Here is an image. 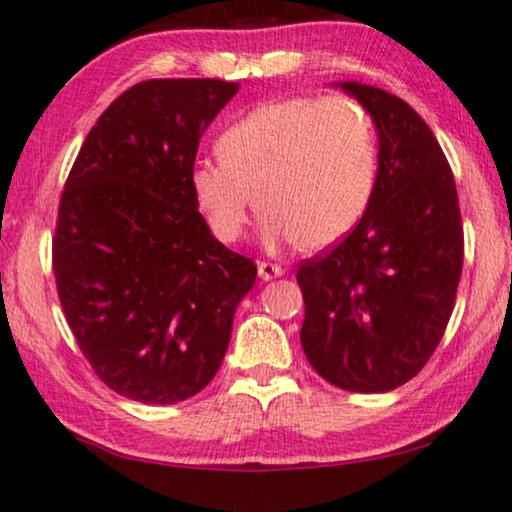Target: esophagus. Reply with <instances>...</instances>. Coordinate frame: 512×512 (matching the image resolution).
Wrapping results in <instances>:
<instances>
[{
  "mask_svg": "<svg viewBox=\"0 0 512 512\" xmlns=\"http://www.w3.org/2000/svg\"><path fill=\"white\" fill-rule=\"evenodd\" d=\"M257 274H260L262 281H271V278H278L285 274V269L281 264H274V262H260L257 264Z\"/></svg>",
  "mask_w": 512,
  "mask_h": 512,
  "instance_id": "obj_1",
  "label": "esophagus"
}]
</instances>
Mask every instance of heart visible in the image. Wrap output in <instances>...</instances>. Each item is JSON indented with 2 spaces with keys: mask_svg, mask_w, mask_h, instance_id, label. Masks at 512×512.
<instances>
[{
  "mask_svg": "<svg viewBox=\"0 0 512 512\" xmlns=\"http://www.w3.org/2000/svg\"><path fill=\"white\" fill-rule=\"evenodd\" d=\"M217 152L194 163L192 192L227 243L257 203L269 245L327 248L356 229L377 187L374 121L346 95L264 102L220 135Z\"/></svg>",
  "mask_w": 512,
  "mask_h": 512,
  "instance_id": "b5f03b06",
  "label": "heart"
}]
</instances>
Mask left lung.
Listing matches in <instances>:
<instances>
[{
  "label": "left lung",
  "instance_id": "left-lung-1",
  "mask_svg": "<svg viewBox=\"0 0 512 512\" xmlns=\"http://www.w3.org/2000/svg\"><path fill=\"white\" fill-rule=\"evenodd\" d=\"M337 86L377 126V187L351 234L299 264V339L325 381L384 393L417 377L445 335L463 267L459 196L433 131L405 100L358 81Z\"/></svg>",
  "mask_w": 512,
  "mask_h": 512
}]
</instances>
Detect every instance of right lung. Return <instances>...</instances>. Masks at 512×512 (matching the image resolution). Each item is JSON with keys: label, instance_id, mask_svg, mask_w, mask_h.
<instances>
[{"label": "right lung", "instance_id": "add662e5", "mask_svg": "<svg viewBox=\"0 0 512 512\" xmlns=\"http://www.w3.org/2000/svg\"><path fill=\"white\" fill-rule=\"evenodd\" d=\"M238 84L149 79L86 135L60 196L53 274L95 374L175 405L208 386L257 267L210 234L192 192L199 140Z\"/></svg>", "mask_w": 512, "mask_h": 512}]
</instances>
